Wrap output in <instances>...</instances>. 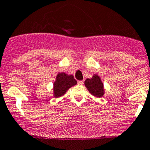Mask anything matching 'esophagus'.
<instances>
[{
    "mask_svg": "<svg viewBox=\"0 0 150 150\" xmlns=\"http://www.w3.org/2000/svg\"><path fill=\"white\" fill-rule=\"evenodd\" d=\"M83 83H84V82H83V81H82V80L78 81V85H83Z\"/></svg>",
    "mask_w": 150,
    "mask_h": 150,
    "instance_id": "obj_1",
    "label": "esophagus"
}]
</instances>
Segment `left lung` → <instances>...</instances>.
Here are the masks:
<instances>
[{"mask_svg": "<svg viewBox=\"0 0 150 150\" xmlns=\"http://www.w3.org/2000/svg\"><path fill=\"white\" fill-rule=\"evenodd\" d=\"M85 85L90 93L97 98L102 97L105 93L104 84L102 83L100 76L97 74H93L92 78L86 79L85 81Z\"/></svg>", "mask_w": 150, "mask_h": 150, "instance_id": "8db88e82", "label": "left lung"}]
</instances>
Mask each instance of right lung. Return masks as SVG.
Instances as JSON below:
<instances>
[{
  "label": "right lung",
  "mask_w": 150,
  "mask_h": 150,
  "mask_svg": "<svg viewBox=\"0 0 150 150\" xmlns=\"http://www.w3.org/2000/svg\"><path fill=\"white\" fill-rule=\"evenodd\" d=\"M77 84V82L71 74L66 73H58L56 76V80L53 86V96L55 98H59L66 93L68 90L71 87Z\"/></svg>",
  "instance_id": "1"
}]
</instances>
